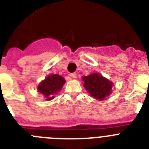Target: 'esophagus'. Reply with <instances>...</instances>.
Listing matches in <instances>:
<instances>
[{
    "instance_id": "1",
    "label": "esophagus",
    "mask_w": 149,
    "mask_h": 149,
    "mask_svg": "<svg viewBox=\"0 0 149 149\" xmlns=\"http://www.w3.org/2000/svg\"><path fill=\"white\" fill-rule=\"evenodd\" d=\"M70 76L72 77H73V78H75V77H77V74H76V73H72V74H70Z\"/></svg>"
}]
</instances>
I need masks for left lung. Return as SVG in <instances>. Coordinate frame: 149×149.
<instances>
[{"label": "left lung", "instance_id": "left-lung-1", "mask_svg": "<svg viewBox=\"0 0 149 149\" xmlns=\"http://www.w3.org/2000/svg\"><path fill=\"white\" fill-rule=\"evenodd\" d=\"M84 88L93 98L104 101L112 93L113 84L99 73H93L82 77Z\"/></svg>", "mask_w": 149, "mask_h": 149}]
</instances>
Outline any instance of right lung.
I'll return each mask as SVG.
<instances>
[{
	"mask_svg": "<svg viewBox=\"0 0 149 149\" xmlns=\"http://www.w3.org/2000/svg\"><path fill=\"white\" fill-rule=\"evenodd\" d=\"M65 83L64 77L60 74H50L39 83L37 90L46 101H51L54 98V95L61 90Z\"/></svg>",
	"mask_w": 149,
	"mask_h": 149,
	"instance_id": "obj_1",
	"label": "right lung"
}]
</instances>
